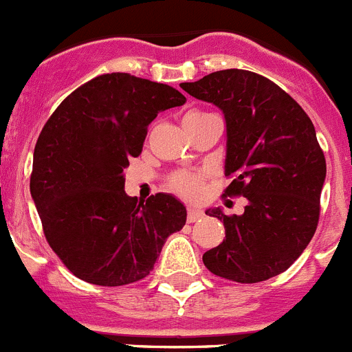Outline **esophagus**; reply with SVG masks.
<instances>
[{"label":"esophagus","instance_id":"esophagus-1","mask_svg":"<svg viewBox=\"0 0 352 352\" xmlns=\"http://www.w3.org/2000/svg\"><path fill=\"white\" fill-rule=\"evenodd\" d=\"M203 217V210L199 208H187V222L189 224H192V222L199 221Z\"/></svg>","mask_w":352,"mask_h":352}]
</instances>
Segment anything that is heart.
Listing matches in <instances>:
<instances>
[{
	"instance_id": "heart-1",
	"label": "heart",
	"mask_w": 352,
	"mask_h": 352,
	"mask_svg": "<svg viewBox=\"0 0 352 352\" xmlns=\"http://www.w3.org/2000/svg\"><path fill=\"white\" fill-rule=\"evenodd\" d=\"M203 114H208V113H199V111H195V113H189L184 121L187 120H195V118L203 116ZM203 180H205V175L199 172H177L170 177L168 180V186L172 187V191H175L177 195L184 196V198H189V199H195L201 195V189H203Z\"/></svg>"
}]
</instances>
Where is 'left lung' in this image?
<instances>
[{"label":"left lung","instance_id":"left-lung-1","mask_svg":"<svg viewBox=\"0 0 352 352\" xmlns=\"http://www.w3.org/2000/svg\"><path fill=\"white\" fill-rule=\"evenodd\" d=\"M182 90L221 107L228 124L224 196L248 199L241 215L221 208L226 239L205 252L210 272L258 283L287 271L305 250L320 221L327 161L311 118L276 83L243 69L217 71Z\"/></svg>","mask_w":352,"mask_h":352}]
</instances>
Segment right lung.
I'll return each mask as SVG.
<instances>
[{
    "mask_svg": "<svg viewBox=\"0 0 352 352\" xmlns=\"http://www.w3.org/2000/svg\"><path fill=\"white\" fill-rule=\"evenodd\" d=\"M184 102L168 85L111 72L67 95L43 126L31 196L48 245L80 280L100 287L144 280L166 238L186 224L179 199L130 198L123 179L151 121Z\"/></svg>",
    "mask_w": 352,
    "mask_h": 352,
    "instance_id": "right-lung-1",
    "label": "right lung"
}]
</instances>
